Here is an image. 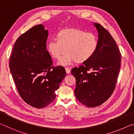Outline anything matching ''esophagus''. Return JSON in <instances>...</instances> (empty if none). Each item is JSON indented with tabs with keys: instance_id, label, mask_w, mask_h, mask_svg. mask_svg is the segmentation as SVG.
<instances>
[{
	"instance_id": "34e87169",
	"label": "esophagus",
	"mask_w": 134,
	"mask_h": 134,
	"mask_svg": "<svg viewBox=\"0 0 134 134\" xmlns=\"http://www.w3.org/2000/svg\"><path fill=\"white\" fill-rule=\"evenodd\" d=\"M65 71H66L67 74H70V69H69V68L65 67Z\"/></svg>"
}]
</instances>
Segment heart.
Listing matches in <instances>:
<instances>
[{
    "instance_id": "heart-1",
    "label": "heart",
    "mask_w": 134,
    "mask_h": 134,
    "mask_svg": "<svg viewBox=\"0 0 134 134\" xmlns=\"http://www.w3.org/2000/svg\"><path fill=\"white\" fill-rule=\"evenodd\" d=\"M98 47V39L94 34L70 28L58 34L57 39L49 40L47 49L51 57L59 60L58 64L66 66L74 62L83 63L94 55Z\"/></svg>"
}]
</instances>
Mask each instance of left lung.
<instances>
[{
	"instance_id": "obj_1",
	"label": "left lung",
	"mask_w": 134,
	"mask_h": 134,
	"mask_svg": "<svg viewBox=\"0 0 134 134\" xmlns=\"http://www.w3.org/2000/svg\"><path fill=\"white\" fill-rule=\"evenodd\" d=\"M98 32V47L94 54L71 72L76 78L77 99L87 107L100 105L112 95L120 70L121 54L110 33L94 23Z\"/></svg>"
}]
</instances>
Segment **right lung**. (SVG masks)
I'll use <instances>...</instances> for the list:
<instances>
[{
    "label": "right lung",
    "instance_id": "obj_1",
    "mask_svg": "<svg viewBox=\"0 0 134 134\" xmlns=\"http://www.w3.org/2000/svg\"><path fill=\"white\" fill-rule=\"evenodd\" d=\"M48 30L41 24L33 26L13 45L9 68L18 92L32 107H47L55 100V91L65 77L63 66L54 67L47 50Z\"/></svg>",
    "mask_w": 134,
    "mask_h": 134
}]
</instances>
